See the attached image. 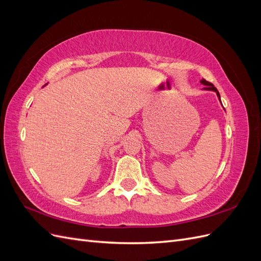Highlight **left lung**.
<instances>
[{"label": "left lung", "instance_id": "1", "mask_svg": "<svg viewBox=\"0 0 261 261\" xmlns=\"http://www.w3.org/2000/svg\"><path fill=\"white\" fill-rule=\"evenodd\" d=\"M201 83L203 84V85H206L207 87L204 89H207V90H213V91H216L217 92V94H218V97H219V99H220V93H219V91L217 90V88L215 86H213L211 83H209V82H207L206 80H202L201 81ZM220 101H221V99H220Z\"/></svg>", "mask_w": 261, "mask_h": 261}]
</instances>
